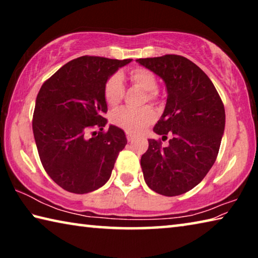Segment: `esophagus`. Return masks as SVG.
<instances>
[{
	"mask_svg": "<svg viewBox=\"0 0 258 258\" xmlns=\"http://www.w3.org/2000/svg\"><path fill=\"white\" fill-rule=\"evenodd\" d=\"M126 138H127V141H128V142H132L135 137H134V135H133L132 133H128V132H127V133H126Z\"/></svg>",
	"mask_w": 258,
	"mask_h": 258,
	"instance_id": "obj_1",
	"label": "esophagus"
}]
</instances>
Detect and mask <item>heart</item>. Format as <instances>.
Wrapping results in <instances>:
<instances>
[{"mask_svg":"<svg viewBox=\"0 0 258 258\" xmlns=\"http://www.w3.org/2000/svg\"><path fill=\"white\" fill-rule=\"evenodd\" d=\"M130 81L134 86L139 87L147 92V99H156L155 91L158 87V81L155 73L143 67H137L130 71ZM124 94V84L119 74H113L108 78L104 85V100L108 106L115 107L120 102ZM110 119L112 124L125 130L128 133H137L143 130L146 126L152 123L155 119V111L151 108L146 107L139 110L130 108H123L115 111Z\"/></svg>","mask_w":258,"mask_h":258,"instance_id":"b5f03b06","label":"heart"}]
</instances>
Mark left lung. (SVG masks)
<instances>
[{"mask_svg":"<svg viewBox=\"0 0 258 258\" xmlns=\"http://www.w3.org/2000/svg\"><path fill=\"white\" fill-rule=\"evenodd\" d=\"M163 78L167 102L154 132L171 139L167 147L149 139L141 157L147 185L167 197L185 194L199 184L216 160L225 126L220 94L197 64L182 55L165 54L137 60Z\"/></svg>","mask_w":258,"mask_h":258,"instance_id":"obj_1","label":"left lung"}]
</instances>
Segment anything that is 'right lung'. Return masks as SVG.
Returning a JSON list of instances; mask_svg holds the SVG:
<instances>
[{"mask_svg": "<svg viewBox=\"0 0 258 258\" xmlns=\"http://www.w3.org/2000/svg\"><path fill=\"white\" fill-rule=\"evenodd\" d=\"M132 59L83 55L69 61L46 80L37 94L33 133L45 172L73 194L101 187L111 175L127 140L117 126L104 132V85ZM94 127L100 133L87 135Z\"/></svg>", "mask_w": 258, "mask_h": 258, "instance_id": "1", "label": "right lung"}]
</instances>
